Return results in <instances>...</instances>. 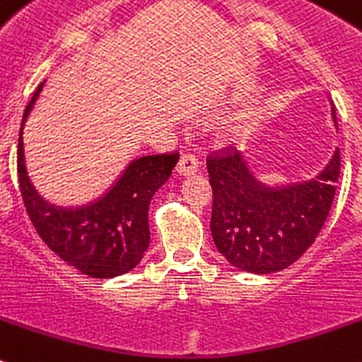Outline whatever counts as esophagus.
<instances>
[{
  "label": "esophagus",
  "instance_id": "obj_1",
  "mask_svg": "<svg viewBox=\"0 0 362 362\" xmlns=\"http://www.w3.org/2000/svg\"><path fill=\"white\" fill-rule=\"evenodd\" d=\"M199 171V162H197L195 154H182L176 165V173L182 176H191Z\"/></svg>",
  "mask_w": 362,
  "mask_h": 362
}]
</instances>
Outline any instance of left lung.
Wrapping results in <instances>:
<instances>
[{
  "label": "left lung",
  "instance_id": "1",
  "mask_svg": "<svg viewBox=\"0 0 362 362\" xmlns=\"http://www.w3.org/2000/svg\"><path fill=\"white\" fill-rule=\"evenodd\" d=\"M337 124L335 110H331ZM211 235L232 263L254 274L287 269L311 247L329 214L341 175L339 148L317 176L267 186L241 153L208 158Z\"/></svg>",
  "mask_w": 362,
  "mask_h": 362
}]
</instances>
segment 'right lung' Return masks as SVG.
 <instances>
[{
  "label": "right lung",
  "mask_w": 362,
  "mask_h": 362,
  "mask_svg": "<svg viewBox=\"0 0 362 362\" xmlns=\"http://www.w3.org/2000/svg\"><path fill=\"white\" fill-rule=\"evenodd\" d=\"M44 84L27 105L18 139V180L29 218L42 241L83 274L99 279L127 274L144 259L148 248V204L171 176L178 153L136 158L105 195L88 204L71 208L51 204L29 178L21 138Z\"/></svg>",
  "instance_id": "right-lung-1"
}]
</instances>
